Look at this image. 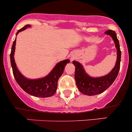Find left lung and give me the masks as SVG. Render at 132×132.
<instances>
[{
    "instance_id": "obj_1",
    "label": "left lung",
    "mask_w": 132,
    "mask_h": 132,
    "mask_svg": "<svg viewBox=\"0 0 132 132\" xmlns=\"http://www.w3.org/2000/svg\"><path fill=\"white\" fill-rule=\"evenodd\" d=\"M106 34L110 35L113 39L117 50V59L115 67L112 71L106 76L99 78H92L86 73L83 66L77 61H73L72 63L75 66V78L76 86L79 91L84 95L93 96L98 95L106 91L116 79L119 70H120V58H121V51L120 49L119 40L115 31L108 30Z\"/></svg>"
}]
</instances>
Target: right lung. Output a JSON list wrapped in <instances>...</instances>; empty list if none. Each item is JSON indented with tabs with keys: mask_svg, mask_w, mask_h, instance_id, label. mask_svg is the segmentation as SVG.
<instances>
[{
	"mask_svg": "<svg viewBox=\"0 0 132 132\" xmlns=\"http://www.w3.org/2000/svg\"><path fill=\"white\" fill-rule=\"evenodd\" d=\"M30 25L26 24L19 30L16 35L19 32L25 30L27 27H30ZM16 39L13 41L10 53L11 65H12L13 74L15 79L20 87L27 93L37 96V97H49L53 96L56 93L57 87V81L61 75L63 74L65 65L70 62L69 60H65L57 64L53 69L51 73L46 77L37 80H28L24 77L19 72L16 67V64L14 60V52L15 48Z\"/></svg>",
	"mask_w": 132,
	"mask_h": 132,
	"instance_id": "right-lung-1",
	"label": "right lung"
}]
</instances>
